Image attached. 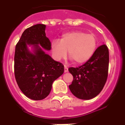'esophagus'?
I'll list each match as a JSON object with an SVG mask.
<instances>
[{"label": "esophagus", "mask_w": 125, "mask_h": 125, "mask_svg": "<svg viewBox=\"0 0 125 125\" xmlns=\"http://www.w3.org/2000/svg\"><path fill=\"white\" fill-rule=\"evenodd\" d=\"M68 71V68L66 66H64V73H67Z\"/></svg>", "instance_id": "obj_1"}]
</instances>
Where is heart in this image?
Returning <instances> with one entry per match:
<instances>
[{"instance_id":"heart-1","label":"heart","mask_w":125,"mask_h":125,"mask_svg":"<svg viewBox=\"0 0 125 125\" xmlns=\"http://www.w3.org/2000/svg\"><path fill=\"white\" fill-rule=\"evenodd\" d=\"M98 41L94 34L84 32H68L63 34L60 41H52L51 49L53 58L56 61L65 59L68 54L76 64H82L91 59L97 48Z\"/></svg>"}]
</instances>
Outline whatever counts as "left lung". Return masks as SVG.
<instances>
[{"mask_svg": "<svg viewBox=\"0 0 125 125\" xmlns=\"http://www.w3.org/2000/svg\"><path fill=\"white\" fill-rule=\"evenodd\" d=\"M109 66L107 46L98 47L88 61L78 68H69L73 81L69 88L73 95L81 100H88L98 96L106 81Z\"/></svg>", "mask_w": 125, "mask_h": 125, "instance_id": "1", "label": "left lung"}]
</instances>
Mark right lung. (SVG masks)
<instances>
[{"label":"right lung","mask_w":125,"mask_h":125,"mask_svg":"<svg viewBox=\"0 0 125 125\" xmlns=\"http://www.w3.org/2000/svg\"><path fill=\"white\" fill-rule=\"evenodd\" d=\"M44 24L26 29L15 46L14 74L22 92L33 100H41L49 95L53 82L64 73L62 64L46 54L51 43L46 36ZM29 47H31L30 51Z\"/></svg>","instance_id":"add662e5"}]
</instances>
